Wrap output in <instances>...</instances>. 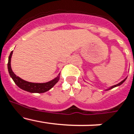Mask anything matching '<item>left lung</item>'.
I'll return each instance as SVG.
<instances>
[{"instance_id": "left-lung-1", "label": "left lung", "mask_w": 134, "mask_h": 134, "mask_svg": "<svg viewBox=\"0 0 134 134\" xmlns=\"http://www.w3.org/2000/svg\"><path fill=\"white\" fill-rule=\"evenodd\" d=\"M126 79H127V77L125 78V79H124V80H123L122 81H121L120 82H119V83L117 84V85H113V86H110L109 88H107V89H105V91H109V90H110V89H112V88H115V87H116V86H120V85H121V84H123V83H124V82L125 81V80H126Z\"/></svg>"}]
</instances>
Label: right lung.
<instances>
[{
	"label": "right lung",
	"mask_w": 134,
	"mask_h": 134,
	"mask_svg": "<svg viewBox=\"0 0 134 134\" xmlns=\"http://www.w3.org/2000/svg\"><path fill=\"white\" fill-rule=\"evenodd\" d=\"M13 51H12L10 52V55L9 57V61H8V70H9V73L10 74V77L15 82V83L16 84L17 86L19 87L21 89L24 90V91L29 92V93H43L45 92H47L49 91V89L52 88L53 86L55 85V84L59 81L60 80V74L55 77V79L53 80H50L47 82H44V83H35V82H27L26 80H23L20 77L17 76L15 74V73L13 72L11 68V66H10V60H11L12 54H13Z\"/></svg>",
	"instance_id": "1"
}]
</instances>
